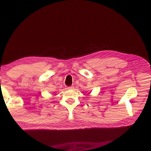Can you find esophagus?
<instances>
[{"label":"esophagus","mask_w":151,"mask_h":151,"mask_svg":"<svg viewBox=\"0 0 151 151\" xmlns=\"http://www.w3.org/2000/svg\"><path fill=\"white\" fill-rule=\"evenodd\" d=\"M74 88V86H70V87H68V88H67V89L68 90H71L73 89Z\"/></svg>","instance_id":"34e87169"}]
</instances>
